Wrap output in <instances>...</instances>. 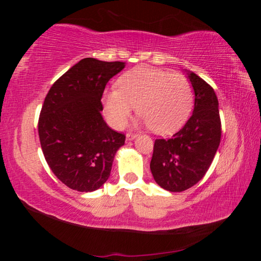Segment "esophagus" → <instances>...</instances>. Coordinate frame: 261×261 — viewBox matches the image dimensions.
<instances>
[{"label": "esophagus", "instance_id": "esophagus-1", "mask_svg": "<svg viewBox=\"0 0 261 261\" xmlns=\"http://www.w3.org/2000/svg\"><path fill=\"white\" fill-rule=\"evenodd\" d=\"M138 137V134H127L126 135V140H134Z\"/></svg>", "mask_w": 261, "mask_h": 261}]
</instances>
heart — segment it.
Instances as JSON below:
<instances>
[{"mask_svg":"<svg viewBox=\"0 0 261 261\" xmlns=\"http://www.w3.org/2000/svg\"><path fill=\"white\" fill-rule=\"evenodd\" d=\"M192 105L193 91L187 77L152 68L125 72L118 81V90L112 88L103 95L105 112L113 126H124L136 107L145 124L159 135L182 127Z\"/></svg>","mask_w":261,"mask_h":261,"instance_id":"heart-1","label":"heart"}]
</instances>
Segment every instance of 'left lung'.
<instances>
[{"label":"left lung","mask_w":261,"mask_h":261,"mask_svg":"<svg viewBox=\"0 0 261 261\" xmlns=\"http://www.w3.org/2000/svg\"><path fill=\"white\" fill-rule=\"evenodd\" d=\"M194 93L192 116L169 139H156L151 160L154 180L170 192H182L204 177L221 139L219 101L204 79L184 69Z\"/></svg>","instance_id":"obj_1"}]
</instances>
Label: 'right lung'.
<instances>
[{
  "label": "right lung",
  "instance_id": "add662e5",
  "mask_svg": "<svg viewBox=\"0 0 261 261\" xmlns=\"http://www.w3.org/2000/svg\"><path fill=\"white\" fill-rule=\"evenodd\" d=\"M125 62L83 59L50 87L39 118V138L48 166L62 183L92 192L107 182L125 136L105 122L102 98Z\"/></svg>",
  "mask_w": 261,
  "mask_h": 261
}]
</instances>
